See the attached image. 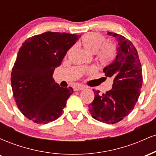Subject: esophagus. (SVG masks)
Instances as JSON below:
<instances>
[{"label":"esophagus","mask_w":156,"mask_h":156,"mask_svg":"<svg viewBox=\"0 0 156 156\" xmlns=\"http://www.w3.org/2000/svg\"><path fill=\"white\" fill-rule=\"evenodd\" d=\"M85 89V87L83 86L79 85V86H77V87H74V90L75 91H79V90H83V89Z\"/></svg>","instance_id":"1"}]
</instances>
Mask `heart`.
Returning a JSON list of instances; mask_svg holds the SVG:
<instances>
[{"instance_id":"1","label":"heart","mask_w":156,"mask_h":156,"mask_svg":"<svg viewBox=\"0 0 156 156\" xmlns=\"http://www.w3.org/2000/svg\"><path fill=\"white\" fill-rule=\"evenodd\" d=\"M80 44L87 52L94 53L95 59L101 65L110 64L116 58L117 46L113 42H105V38L102 34L89 33L84 35L80 39ZM95 72V68L92 67L87 71V74Z\"/></svg>"}]
</instances>
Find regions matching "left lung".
<instances>
[{
	"label": "left lung",
	"mask_w": 156,
	"mask_h": 156,
	"mask_svg": "<svg viewBox=\"0 0 156 156\" xmlns=\"http://www.w3.org/2000/svg\"><path fill=\"white\" fill-rule=\"evenodd\" d=\"M117 39L115 60L103 69L105 76L114 80L112 89L100 94L94 91V99L89 105L94 119L107 124H115L133 110L142 87V69L136 48L129 39L118 34L108 32Z\"/></svg>",
	"instance_id": "left-lung-1"
}]
</instances>
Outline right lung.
I'll return each mask as SVG.
<instances>
[{
    "mask_svg": "<svg viewBox=\"0 0 156 156\" xmlns=\"http://www.w3.org/2000/svg\"><path fill=\"white\" fill-rule=\"evenodd\" d=\"M80 37L48 31L30 37L20 48L11 84L20 111L34 122L46 124L62 115L73 89L59 87L53 74Z\"/></svg>",
    "mask_w": 156,
    "mask_h": 156,
    "instance_id": "obj_1",
    "label": "right lung"
}]
</instances>
